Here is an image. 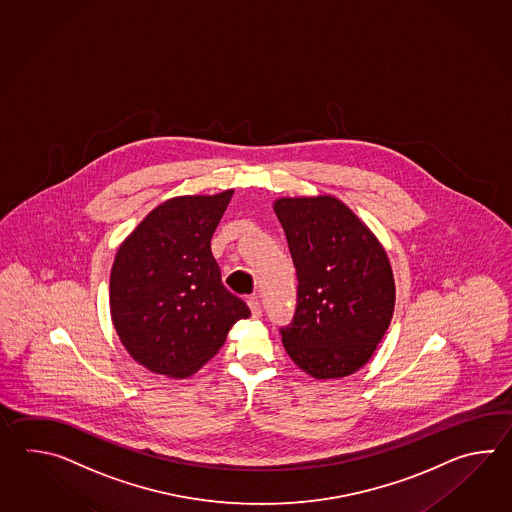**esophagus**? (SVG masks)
I'll use <instances>...</instances> for the list:
<instances>
[{"mask_svg":"<svg viewBox=\"0 0 512 512\" xmlns=\"http://www.w3.org/2000/svg\"><path fill=\"white\" fill-rule=\"evenodd\" d=\"M247 304L251 307L252 318H260L261 304L260 300H258V296H251V298L247 300Z\"/></svg>","mask_w":512,"mask_h":512,"instance_id":"34e87169","label":"esophagus"}]
</instances>
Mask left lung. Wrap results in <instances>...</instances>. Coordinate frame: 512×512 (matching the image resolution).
<instances>
[{
  "mask_svg": "<svg viewBox=\"0 0 512 512\" xmlns=\"http://www.w3.org/2000/svg\"><path fill=\"white\" fill-rule=\"evenodd\" d=\"M272 208L298 276L293 322L280 329L283 348L315 379L348 377L371 359L392 322L388 254L337 197H280Z\"/></svg>",
  "mask_w": 512,
  "mask_h": 512,
  "instance_id": "1",
  "label": "left lung"
}]
</instances>
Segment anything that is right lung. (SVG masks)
<instances>
[{
  "label": "right lung",
  "mask_w": 512,
  "mask_h": 512,
  "mask_svg": "<svg viewBox=\"0 0 512 512\" xmlns=\"http://www.w3.org/2000/svg\"><path fill=\"white\" fill-rule=\"evenodd\" d=\"M234 190L172 197L120 243L109 309L122 346L146 370L186 379L251 309L221 283L210 240Z\"/></svg>",
  "instance_id": "obj_1"
}]
</instances>
